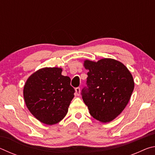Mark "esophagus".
<instances>
[{
  "label": "esophagus",
  "mask_w": 155,
  "mask_h": 155,
  "mask_svg": "<svg viewBox=\"0 0 155 155\" xmlns=\"http://www.w3.org/2000/svg\"><path fill=\"white\" fill-rule=\"evenodd\" d=\"M75 93L77 96H79V94H80V87H76L75 88Z\"/></svg>",
  "instance_id": "34e87169"
}]
</instances>
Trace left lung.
I'll return each instance as SVG.
<instances>
[{
    "label": "left lung",
    "mask_w": 155,
    "mask_h": 155,
    "mask_svg": "<svg viewBox=\"0 0 155 155\" xmlns=\"http://www.w3.org/2000/svg\"><path fill=\"white\" fill-rule=\"evenodd\" d=\"M87 87L81 91L90 115L101 122H109L121 114L134 90L129 70L121 62L103 59L97 62L86 60Z\"/></svg>",
    "instance_id": "left-lung-1"
}]
</instances>
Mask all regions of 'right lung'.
Masks as SVG:
<instances>
[{
	"instance_id": "right-lung-1",
	"label": "right lung",
	"mask_w": 155,
	"mask_h": 155,
	"mask_svg": "<svg viewBox=\"0 0 155 155\" xmlns=\"http://www.w3.org/2000/svg\"><path fill=\"white\" fill-rule=\"evenodd\" d=\"M59 68H44L28 78L24 87L27 108L39 121L48 125L57 124L67 114L74 89L70 78L61 74Z\"/></svg>"
}]
</instances>
